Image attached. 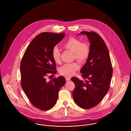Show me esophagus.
<instances>
[{
  "mask_svg": "<svg viewBox=\"0 0 131 131\" xmlns=\"http://www.w3.org/2000/svg\"><path fill=\"white\" fill-rule=\"evenodd\" d=\"M66 80L67 81H70V80H71V78H69V77H67V78H66Z\"/></svg>",
  "mask_w": 131,
  "mask_h": 131,
  "instance_id": "esophagus-1",
  "label": "esophagus"
}]
</instances>
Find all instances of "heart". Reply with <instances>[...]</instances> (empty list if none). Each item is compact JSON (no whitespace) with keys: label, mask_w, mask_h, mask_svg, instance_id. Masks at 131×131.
I'll use <instances>...</instances> for the list:
<instances>
[{"label":"heart","mask_w":131,"mask_h":131,"mask_svg":"<svg viewBox=\"0 0 131 131\" xmlns=\"http://www.w3.org/2000/svg\"><path fill=\"white\" fill-rule=\"evenodd\" d=\"M63 48L73 52V58L80 62H85L89 57L90 49L89 45L84 42H81L77 38L70 37L63 44ZM52 57L56 63L60 62V52L57 46L52 50ZM79 64L77 62L66 63L59 68L60 74L71 77L78 71Z\"/></svg>","instance_id":"1"}]
</instances>
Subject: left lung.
I'll return each instance as SVG.
<instances>
[{"instance_id":"1","label":"left lung","mask_w":131,"mask_h":131,"mask_svg":"<svg viewBox=\"0 0 131 131\" xmlns=\"http://www.w3.org/2000/svg\"><path fill=\"white\" fill-rule=\"evenodd\" d=\"M90 42V55L80 70L83 80L73 77V100L80 108L88 109L99 104L109 91L113 69L108 48L102 37L93 31H82Z\"/></svg>"}]
</instances>
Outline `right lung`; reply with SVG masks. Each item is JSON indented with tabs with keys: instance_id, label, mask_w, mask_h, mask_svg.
I'll return each mask as SVG.
<instances>
[{
	"instance_id": "add662e5",
	"label": "right lung",
	"mask_w": 131,
	"mask_h": 131,
	"mask_svg": "<svg viewBox=\"0 0 131 131\" xmlns=\"http://www.w3.org/2000/svg\"><path fill=\"white\" fill-rule=\"evenodd\" d=\"M65 37L64 33L43 32L34 38L24 52L20 63L22 88L31 104L42 111L52 109L58 92L66 83L62 76L46 80L49 73H57L52 50Z\"/></svg>"
}]
</instances>
